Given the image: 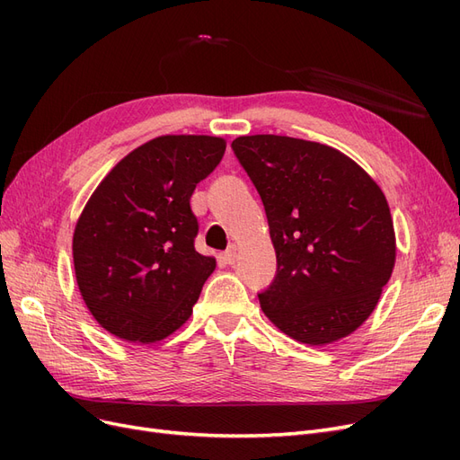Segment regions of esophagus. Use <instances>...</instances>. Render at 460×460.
Segmentation results:
<instances>
[{
	"label": "esophagus",
	"mask_w": 460,
	"mask_h": 460,
	"mask_svg": "<svg viewBox=\"0 0 460 460\" xmlns=\"http://www.w3.org/2000/svg\"><path fill=\"white\" fill-rule=\"evenodd\" d=\"M225 261H226L228 264H234L235 261H238V245L232 243V245L228 247V252L225 253Z\"/></svg>",
	"instance_id": "obj_1"
}]
</instances>
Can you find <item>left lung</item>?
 I'll return each mask as SVG.
<instances>
[{"label":"left lung","mask_w":460,"mask_h":460,"mask_svg":"<svg viewBox=\"0 0 460 460\" xmlns=\"http://www.w3.org/2000/svg\"><path fill=\"white\" fill-rule=\"evenodd\" d=\"M269 218L276 278L261 309L286 336L328 345L372 314L395 267L380 186L330 146L255 134L232 142Z\"/></svg>","instance_id":"obj_1"}]
</instances>
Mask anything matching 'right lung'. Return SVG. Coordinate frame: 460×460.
<instances>
[{
  "instance_id": "1",
  "label": "right lung",
  "mask_w": 460,
  "mask_h": 460,
  "mask_svg": "<svg viewBox=\"0 0 460 460\" xmlns=\"http://www.w3.org/2000/svg\"><path fill=\"white\" fill-rule=\"evenodd\" d=\"M225 149L217 136L153 137L92 193L75 228L73 261L80 296L109 333L155 343L191 316L217 261L193 247L190 198Z\"/></svg>"
}]
</instances>
